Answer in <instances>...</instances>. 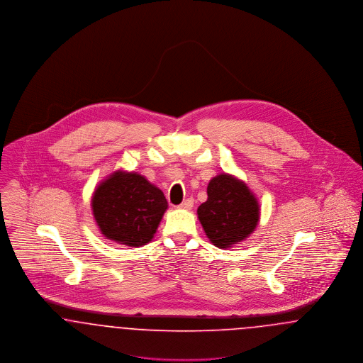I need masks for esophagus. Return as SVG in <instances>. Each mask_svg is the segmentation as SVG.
<instances>
[{
  "label": "esophagus",
  "instance_id": "obj_1",
  "mask_svg": "<svg viewBox=\"0 0 363 363\" xmlns=\"http://www.w3.org/2000/svg\"><path fill=\"white\" fill-rule=\"evenodd\" d=\"M193 207V199H188V200H185V201H182L178 208H181V209H190V208Z\"/></svg>",
  "mask_w": 363,
  "mask_h": 363
}]
</instances>
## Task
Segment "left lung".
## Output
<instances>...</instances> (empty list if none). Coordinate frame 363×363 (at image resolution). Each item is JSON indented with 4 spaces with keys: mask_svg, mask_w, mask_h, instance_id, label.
Masks as SVG:
<instances>
[{
    "mask_svg": "<svg viewBox=\"0 0 363 363\" xmlns=\"http://www.w3.org/2000/svg\"><path fill=\"white\" fill-rule=\"evenodd\" d=\"M207 193V201L199 207L197 215L211 243L227 249L255 231L259 201L245 182L230 174H219L209 181Z\"/></svg>",
    "mask_w": 363,
    "mask_h": 363,
    "instance_id": "left-lung-1",
    "label": "left lung"
}]
</instances>
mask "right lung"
<instances>
[{
	"mask_svg": "<svg viewBox=\"0 0 363 363\" xmlns=\"http://www.w3.org/2000/svg\"><path fill=\"white\" fill-rule=\"evenodd\" d=\"M91 207L107 240L136 247L154 238L169 206L163 191L145 177L118 170L96 186Z\"/></svg>",
	"mask_w": 363,
	"mask_h": 363,
	"instance_id": "obj_1",
	"label": "right lung"
}]
</instances>
